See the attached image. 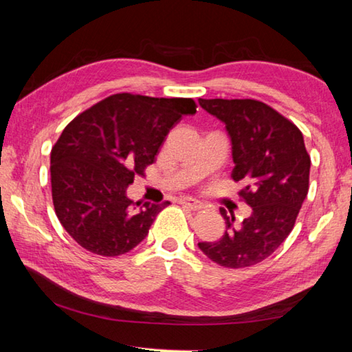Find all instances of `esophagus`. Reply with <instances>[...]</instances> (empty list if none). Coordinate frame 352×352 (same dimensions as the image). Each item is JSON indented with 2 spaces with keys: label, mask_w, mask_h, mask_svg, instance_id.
Wrapping results in <instances>:
<instances>
[{
  "label": "esophagus",
  "mask_w": 352,
  "mask_h": 352,
  "mask_svg": "<svg viewBox=\"0 0 352 352\" xmlns=\"http://www.w3.org/2000/svg\"><path fill=\"white\" fill-rule=\"evenodd\" d=\"M180 204L184 208H188V210H190V211H200L201 208H204V204H201V201L195 200V199H190V197H183L180 200Z\"/></svg>",
  "instance_id": "obj_1"
}]
</instances>
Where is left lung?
<instances>
[{
	"label": "left lung",
	"mask_w": 352,
	"mask_h": 352,
	"mask_svg": "<svg viewBox=\"0 0 352 352\" xmlns=\"http://www.w3.org/2000/svg\"><path fill=\"white\" fill-rule=\"evenodd\" d=\"M201 109L220 121L233 144V177L242 182L239 197L253 208L252 216L234 226V216L220 210L226 223L223 237L199 242L212 262L228 269L259 264L294 230L307 197L311 157L301 130L261 100L199 99Z\"/></svg>",
	"instance_id": "left-lung-1"
}]
</instances>
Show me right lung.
Here are the masks:
<instances>
[{"label": "right lung", "mask_w": 352, "mask_h": 352, "mask_svg": "<svg viewBox=\"0 0 352 352\" xmlns=\"http://www.w3.org/2000/svg\"><path fill=\"white\" fill-rule=\"evenodd\" d=\"M190 98H148L118 93L82 111L51 151V192L58 220L82 248L99 256L129 253L144 239L157 214L170 205L126 195L169 130L194 115Z\"/></svg>", "instance_id": "obj_1"}]
</instances>
